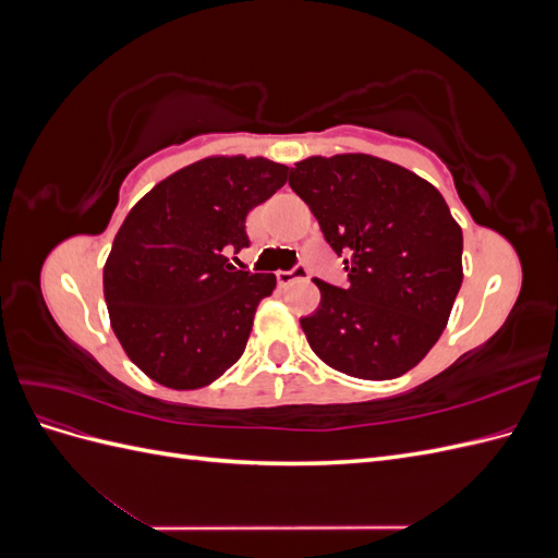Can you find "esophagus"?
Masks as SVG:
<instances>
[{
	"label": "esophagus",
	"instance_id": "34e87169",
	"mask_svg": "<svg viewBox=\"0 0 558 558\" xmlns=\"http://www.w3.org/2000/svg\"><path fill=\"white\" fill-rule=\"evenodd\" d=\"M307 277H310V272H307L305 265H295L293 269H289V272H286V269H279V272H277L279 286H289L295 279H307Z\"/></svg>",
	"mask_w": 558,
	"mask_h": 558
}]
</instances>
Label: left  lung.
<instances>
[{
	"label": "left lung",
	"instance_id": "1",
	"mask_svg": "<svg viewBox=\"0 0 558 558\" xmlns=\"http://www.w3.org/2000/svg\"><path fill=\"white\" fill-rule=\"evenodd\" d=\"M291 189L344 256L347 289L314 279L300 318L316 356L359 379H393L426 359L463 281V232L433 183L367 154L295 162Z\"/></svg>",
	"mask_w": 558,
	"mask_h": 558
}]
</instances>
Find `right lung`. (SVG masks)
<instances>
[{
    "mask_svg": "<svg viewBox=\"0 0 558 558\" xmlns=\"http://www.w3.org/2000/svg\"><path fill=\"white\" fill-rule=\"evenodd\" d=\"M289 181L263 156H209L154 185L130 209L105 263L111 328L146 377L191 391L246 349L275 275L232 267L248 246L246 216Z\"/></svg>",
    "mask_w": 558,
    "mask_h": 558,
    "instance_id": "obj_1",
    "label": "right lung"
}]
</instances>
